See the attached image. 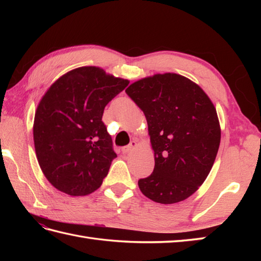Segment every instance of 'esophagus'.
<instances>
[{"label": "esophagus", "mask_w": 261, "mask_h": 261, "mask_svg": "<svg viewBox=\"0 0 261 261\" xmlns=\"http://www.w3.org/2000/svg\"><path fill=\"white\" fill-rule=\"evenodd\" d=\"M137 145H138V143H137V141H136V140L131 141L129 146H126V147H124V148H122V152H123V153H129V152H131V151L134 150V149L137 147Z\"/></svg>", "instance_id": "esophagus-1"}]
</instances>
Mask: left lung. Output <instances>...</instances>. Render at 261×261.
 <instances>
[{"mask_svg": "<svg viewBox=\"0 0 261 261\" xmlns=\"http://www.w3.org/2000/svg\"><path fill=\"white\" fill-rule=\"evenodd\" d=\"M125 93L147 119L154 168L138 181L151 201L174 204L195 193L218 153L221 127L215 107L196 83L165 73L141 79Z\"/></svg>", "mask_w": 261, "mask_h": 261, "instance_id": "8db88e82", "label": "left lung"}]
</instances>
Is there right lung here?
<instances>
[{
    "label": "right lung",
    "instance_id": "add662e5",
    "mask_svg": "<svg viewBox=\"0 0 261 261\" xmlns=\"http://www.w3.org/2000/svg\"><path fill=\"white\" fill-rule=\"evenodd\" d=\"M129 84L95 66L60 76L42 96L33 122V141L43 175L70 196L95 192L116 157L102 116Z\"/></svg>",
    "mask_w": 261,
    "mask_h": 261
}]
</instances>
